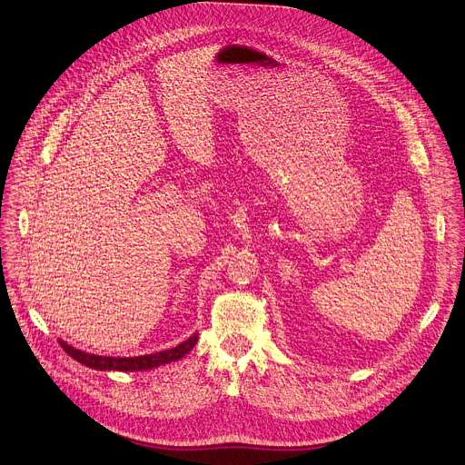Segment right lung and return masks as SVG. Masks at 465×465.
<instances>
[{
	"label": "right lung",
	"instance_id": "obj_1",
	"mask_svg": "<svg viewBox=\"0 0 465 465\" xmlns=\"http://www.w3.org/2000/svg\"><path fill=\"white\" fill-rule=\"evenodd\" d=\"M198 341V334L194 332L191 338H187L185 341H182L180 345L162 351V352H154V354H145V356H133V358H113V356H98V354H89L84 352L80 349H74L71 345H67L65 341L60 340L64 351L78 360L80 363L91 367V369H98V371H145V369H153L158 365H165L169 361L180 360L182 356H185Z\"/></svg>",
	"mask_w": 465,
	"mask_h": 465
}]
</instances>
